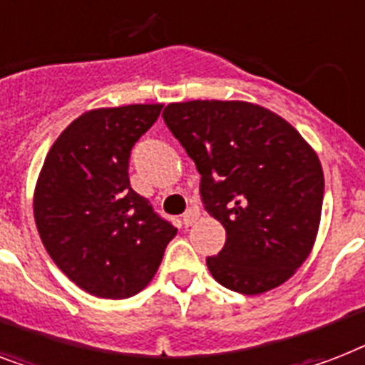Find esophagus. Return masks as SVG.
<instances>
[{"instance_id": "1", "label": "esophagus", "mask_w": 365, "mask_h": 365, "mask_svg": "<svg viewBox=\"0 0 365 365\" xmlns=\"http://www.w3.org/2000/svg\"><path fill=\"white\" fill-rule=\"evenodd\" d=\"M198 215H200V212H198L197 208H189L187 212L183 213V225H185V227H191V225L198 219Z\"/></svg>"}]
</instances>
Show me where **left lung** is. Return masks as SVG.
Wrapping results in <instances>:
<instances>
[{"mask_svg":"<svg viewBox=\"0 0 365 365\" xmlns=\"http://www.w3.org/2000/svg\"><path fill=\"white\" fill-rule=\"evenodd\" d=\"M163 120L197 165L204 208L227 230L206 259L213 279L251 296L285 283L321 223L317 153L281 115L244 101L173 103Z\"/></svg>","mask_w":365,"mask_h":365,"instance_id":"left-lung-1","label":"left lung"}]
</instances>
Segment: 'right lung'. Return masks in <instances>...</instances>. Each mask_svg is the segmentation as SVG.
Wrapping results in <instances>:
<instances>
[{
  "label": "right lung",
  "mask_w": 365,
  "mask_h": 365,
  "mask_svg": "<svg viewBox=\"0 0 365 365\" xmlns=\"http://www.w3.org/2000/svg\"><path fill=\"white\" fill-rule=\"evenodd\" d=\"M163 105L97 108L76 118L50 148L34 213L50 259L99 298L140 292L178 229L133 191L129 157Z\"/></svg>",
  "instance_id": "1"
}]
</instances>
